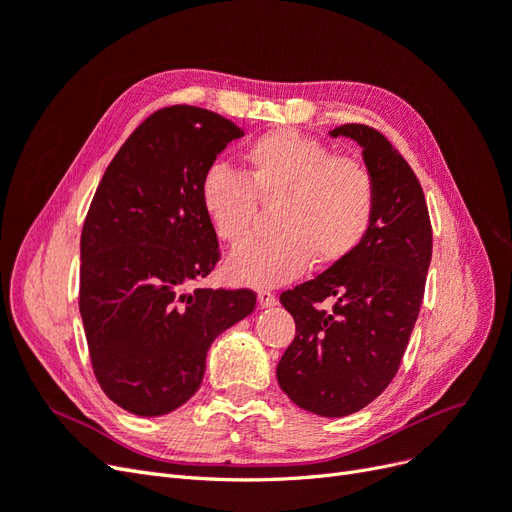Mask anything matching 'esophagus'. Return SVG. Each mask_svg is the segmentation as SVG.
I'll return each mask as SVG.
<instances>
[{
    "mask_svg": "<svg viewBox=\"0 0 512 512\" xmlns=\"http://www.w3.org/2000/svg\"><path fill=\"white\" fill-rule=\"evenodd\" d=\"M277 303V297L273 292H269V290H260L258 292V305L260 307H273Z\"/></svg>",
    "mask_w": 512,
    "mask_h": 512,
    "instance_id": "obj_1",
    "label": "esophagus"
}]
</instances>
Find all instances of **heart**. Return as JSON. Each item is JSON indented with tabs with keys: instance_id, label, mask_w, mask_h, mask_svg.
<instances>
[{
	"instance_id": "1",
	"label": "heart",
	"mask_w": 512,
	"mask_h": 512,
	"mask_svg": "<svg viewBox=\"0 0 512 512\" xmlns=\"http://www.w3.org/2000/svg\"><path fill=\"white\" fill-rule=\"evenodd\" d=\"M243 175L213 164L200 181V205L228 245L252 235L258 198L275 203L273 237L256 239L228 258L232 280L282 286L309 265L333 267L363 243L376 213V179L369 166L314 136L271 130L243 151Z\"/></svg>"
}]
</instances>
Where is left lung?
Returning a JSON list of instances; mask_svg holds the SVG:
<instances>
[{
  "label": "left lung",
  "mask_w": 512,
  "mask_h": 512,
  "mask_svg": "<svg viewBox=\"0 0 512 512\" xmlns=\"http://www.w3.org/2000/svg\"><path fill=\"white\" fill-rule=\"evenodd\" d=\"M331 136L363 147L376 213L348 258L280 294L297 333L277 363V382L307 412L346 416L374 401L404 359L425 294L431 222L421 183L389 138L365 123H344ZM324 300L334 305L322 308Z\"/></svg>",
  "instance_id": "1"
}]
</instances>
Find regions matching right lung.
Masks as SVG:
<instances>
[{
	"label": "right lung",
	"mask_w": 512,
	"mask_h": 512,
	"mask_svg": "<svg viewBox=\"0 0 512 512\" xmlns=\"http://www.w3.org/2000/svg\"><path fill=\"white\" fill-rule=\"evenodd\" d=\"M243 130L175 104L138 126L104 170L81 232L79 309L102 391L138 416L183 406L213 339L254 312L250 288H194L220 260L200 181Z\"/></svg>",
	"instance_id": "add662e5"
}]
</instances>
